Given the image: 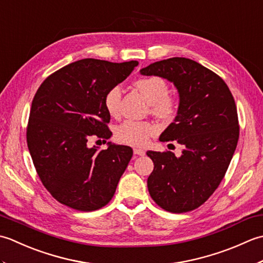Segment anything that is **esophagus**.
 Returning a JSON list of instances; mask_svg holds the SVG:
<instances>
[{
	"label": "esophagus",
	"instance_id": "obj_1",
	"mask_svg": "<svg viewBox=\"0 0 263 263\" xmlns=\"http://www.w3.org/2000/svg\"><path fill=\"white\" fill-rule=\"evenodd\" d=\"M133 153H135V155H138V156H143L144 150H142L140 148H135V149H133Z\"/></svg>",
	"mask_w": 263,
	"mask_h": 263
}]
</instances>
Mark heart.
I'll return each mask as SVG.
<instances>
[{
	"mask_svg": "<svg viewBox=\"0 0 263 263\" xmlns=\"http://www.w3.org/2000/svg\"><path fill=\"white\" fill-rule=\"evenodd\" d=\"M135 87L141 92L150 105V110L163 120H172L178 108V100L168 93V85L159 77L140 78L135 81ZM122 89L119 86L111 87L105 93L104 106L110 116H119L121 111ZM156 126L149 122L127 120L117 127L116 138L122 143L132 146H143L150 136L156 132Z\"/></svg>",
	"mask_w": 263,
	"mask_h": 263,
	"instance_id": "b5f03b06",
	"label": "heart"
}]
</instances>
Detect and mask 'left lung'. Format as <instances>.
Listing matches in <instances>:
<instances>
[{"label":"left lung","instance_id":"left-lung-1","mask_svg":"<svg viewBox=\"0 0 263 263\" xmlns=\"http://www.w3.org/2000/svg\"><path fill=\"white\" fill-rule=\"evenodd\" d=\"M140 73L173 82L180 96L175 120L159 140L182 144V155L147 152L155 165L147 181L150 197L175 214L197 209L222 181L236 149L235 100L219 76L190 59L158 61Z\"/></svg>","mask_w":263,"mask_h":263}]
</instances>
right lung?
Instances as JSON below:
<instances>
[{
    "label": "right lung",
    "mask_w": 263,
    "mask_h": 263,
    "mask_svg": "<svg viewBox=\"0 0 263 263\" xmlns=\"http://www.w3.org/2000/svg\"><path fill=\"white\" fill-rule=\"evenodd\" d=\"M139 63L83 59L47 77L32 99L27 144L43 185L59 202L93 211L113 198L133 152L111 144L98 150L89 138L109 139L104 97Z\"/></svg>",
    "instance_id": "right-lung-1"
}]
</instances>
